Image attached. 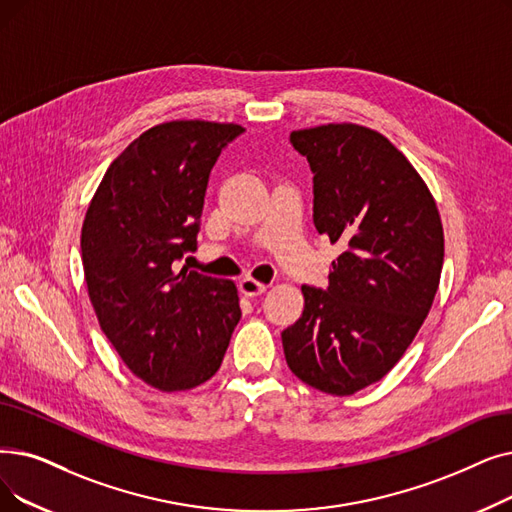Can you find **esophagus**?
Masks as SVG:
<instances>
[{
	"label": "esophagus",
	"instance_id": "34e87169",
	"mask_svg": "<svg viewBox=\"0 0 512 512\" xmlns=\"http://www.w3.org/2000/svg\"><path fill=\"white\" fill-rule=\"evenodd\" d=\"M238 286H240V291L247 295V297H259V295H263L265 291H268V284H263V282L253 280V278H242Z\"/></svg>",
	"mask_w": 512,
	"mask_h": 512
}]
</instances>
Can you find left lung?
I'll use <instances>...</instances> for the list:
<instances>
[{"label":"left lung","instance_id":"1","mask_svg":"<svg viewBox=\"0 0 512 512\" xmlns=\"http://www.w3.org/2000/svg\"><path fill=\"white\" fill-rule=\"evenodd\" d=\"M314 173V226L339 242L328 286L303 284L301 318L282 332L288 368L309 387L351 395L383 376L433 305L443 228L422 177L379 131L330 123L291 133Z\"/></svg>","mask_w":512,"mask_h":512}]
</instances>
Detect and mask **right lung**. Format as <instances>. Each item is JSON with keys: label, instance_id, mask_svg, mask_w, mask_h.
Segmentation results:
<instances>
[{"label": "right lung", "instance_id": "1", "mask_svg": "<svg viewBox=\"0 0 512 512\" xmlns=\"http://www.w3.org/2000/svg\"><path fill=\"white\" fill-rule=\"evenodd\" d=\"M242 131L209 121L152 127L110 163L87 207V293L106 339L154 389L209 381L242 316L234 282L180 270L196 251L211 169Z\"/></svg>", "mask_w": 512, "mask_h": 512}]
</instances>
